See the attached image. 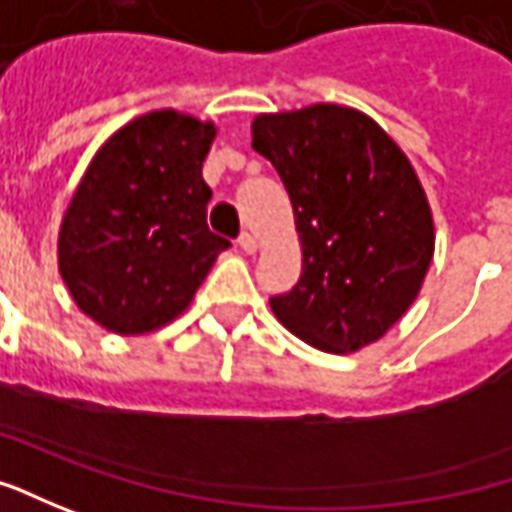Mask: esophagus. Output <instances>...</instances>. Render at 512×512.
Listing matches in <instances>:
<instances>
[{"label":"esophagus","mask_w":512,"mask_h":512,"mask_svg":"<svg viewBox=\"0 0 512 512\" xmlns=\"http://www.w3.org/2000/svg\"><path fill=\"white\" fill-rule=\"evenodd\" d=\"M238 246L246 252V255H255L257 249H260V240H257L255 232H243L238 238Z\"/></svg>","instance_id":"1"}]
</instances>
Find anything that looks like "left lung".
Returning a JSON list of instances; mask_svg holds the SVG:
<instances>
[{
    "label": "left lung",
    "instance_id": "left-lung-1",
    "mask_svg": "<svg viewBox=\"0 0 512 512\" xmlns=\"http://www.w3.org/2000/svg\"><path fill=\"white\" fill-rule=\"evenodd\" d=\"M252 147L283 178L303 252L274 317L326 354L377 343L414 306L433 260V212L414 164L343 104L260 113Z\"/></svg>",
    "mask_w": 512,
    "mask_h": 512
}]
</instances>
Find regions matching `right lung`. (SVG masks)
<instances>
[{
	"label": "right lung",
	"mask_w": 512,
	"mask_h": 512,
	"mask_svg": "<svg viewBox=\"0 0 512 512\" xmlns=\"http://www.w3.org/2000/svg\"><path fill=\"white\" fill-rule=\"evenodd\" d=\"M215 121L161 107L118 127L81 175L59 226V274L101 328L135 337L178 320L229 240L206 226L201 169Z\"/></svg>",
	"instance_id": "right-lung-1"
}]
</instances>
